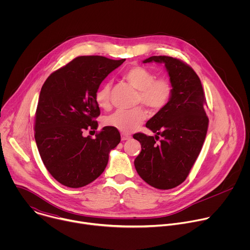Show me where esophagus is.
Wrapping results in <instances>:
<instances>
[{
  "label": "esophagus",
  "instance_id": "34e87169",
  "mask_svg": "<svg viewBox=\"0 0 250 250\" xmlns=\"http://www.w3.org/2000/svg\"><path fill=\"white\" fill-rule=\"evenodd\" d=\"M130 138H131V136L129 134H126V133L122 134V140H128Z\"/></svg>",
  "mask_w": 250,
  "mask_h": 250
}]
</instances>
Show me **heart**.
Wrapping results in <instances>:
<instances>
[{"instance_id":"obj_1","label":"heart","mask_w":250,"mask_h":250,"mask_svg":"<svg viewBox=\"0 0 250 250\" xmlns=\"http://www.w3.org/2000/svg\"><path fill=\"white\" fill-rule=\"evenodd\" d=\"M124 78L138 91L137 103L145 104L152 112H158L168 104L173 94V83L168 77L156 78L153 71L134 66L125 71ZM95 100L100 108L108 110L111 106V83H104L96 92ZM146 119L144 109L117 111L105 119V125L124 133L135 130Z\"/></svg>"}]
</instances>
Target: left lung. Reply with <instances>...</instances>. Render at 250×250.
Masks as SVG:
<instances>
[{
	"mask_svg": "<svg viewBox=\"0 0 250 250\" xmlns=\"http://www.w3.org/2000/svg\"><path fill=\"white\" fill-rule=\"evenodd\" d=\"M149 62L165 65L174 89L168 104L146 123L155 137L133 135L141 145L134 166L147 184L168 190L186 180L201 152L208 125L207 102L200 78L187 63L170 56L144 61ZM159 135L163 139L157 143Z\"/></svg>",
	"mask_w": 250,
	"mask_h": 250,
	"instance_id": "1",
	"label": "left lung"
}]
</instances>
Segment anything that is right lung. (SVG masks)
Instances as JSON below:
<instances>
[{
	"label": "right lung",
	"mask_w": 250,
	"mask_h": 250,
	"mask_svg": "<svg viewBox=\"0 0 250 250\" xmlns=\"http://www.w3.org/2000/svg\"><path fill=\"white\" fill-rule=\"evenodd\" d=\"M125 59L79 56L51 73L44 82L35 113L34 138L42 160L55 180L84 187L104 172L109 153L121 141L119 130L104 126L96 137L100 108L95 94L103 80Z\"/></svg>",
	"instance_id": "obj_1"
}]
</instances>
